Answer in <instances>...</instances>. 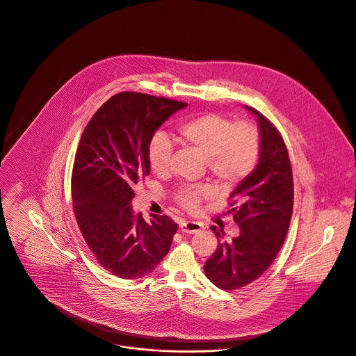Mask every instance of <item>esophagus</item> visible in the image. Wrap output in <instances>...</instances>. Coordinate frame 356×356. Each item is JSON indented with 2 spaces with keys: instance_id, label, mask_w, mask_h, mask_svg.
Returning a JSON list of instances; mask_svg holds the SVG:
<instances>
[{
  "instance_id": "34e87169",
  "label": "esophagus",
  "mask_w": 356,
  "mask_h": 356,
  "mask_svg": "<svg viewBox=\"0 0 356 356\" xmlns=\"http://www.w3.org/2000/svg\"><path fill=\"white\" fill-rule=\"evenodd\" d=\"M180 229L183 233L193 234V233L200 232L203 229V225L199 222H195V220H183V222H180Z\"/></svg>"
}]
</instances>
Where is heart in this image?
I'll return each mask as SVG.
<instances>
[{"instance_id":"heart-1","label":"heart","mask_w":356,"mask_h":356,"mask_svg":"<svg viewBox=\"0 0 356 356\" xmlns=\"http://www.w3.org/2000/svg\"><path fill=\"white\" fill-rule=\"evenodd\" d=\"M180 143L204 156L209 173L225 190L234 188L253 172L260 156V134L250 122L233 120L217 112H203L183 120L176 129ZM172 143L157 134L147 147V160L156 175H166L170 166ZM211 184H184L175 193L173 200L188 213H197L204 200L216 196Z\"/></svg>"}]
</instances>
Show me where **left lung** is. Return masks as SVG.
I'll use <instances>...</instances> for the list:
<instances>
[{
  "label": "left lung",
  "instance_id": "1",
  "mask_svg": "<svg viewBox=\"0 0 356 356\" xmlns=\"http://www.w3.org/2000/svg\"><path fill=\"white\" fill-rule=\"evenodd\" d=\"M260 159L256 169L230 193L233 219L241 233L232 241L211 226L218 246L204 263V274L222 290L232 291L264 274L283 245L294 206L293 169L286 143L274 123L259 111Z\"/></svg>",
  "mask_w": 356,
  "mask_h": 356
}]
</instances>
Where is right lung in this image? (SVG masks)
<instances>
[{
	"mask_svg": "<svg viewBox=\"0 0 356 356\" xmlns=\"http://www.w3.org/2000/svg\"><path fill=\"white\" fill-rule=\"evenodd\" d=\"M187 103L139 92L108 99L83 129L72 172L73 211L97 263L115 276L150 274L170 249L177 223L134 217V188L150 173L147 147L157 129Z\"/></svg>",
	"mask_w": 356,
	"mask_h": 356,
	"instance_id": "1",
	"label": "right lung"
}]
</instances>
